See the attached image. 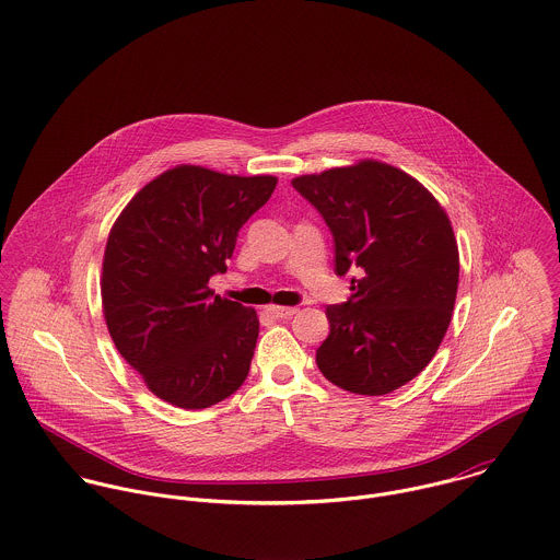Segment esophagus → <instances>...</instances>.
Returning <instances> with one entry per match:
<instances>
[{
    "label": "esophagus",
    "instance_id": "esophagus-1",
    "mask_svg": "<svg viewBox=\"0 0 560 560\" xmlns=\"http://www.w3.org/2000/svg\"><path fill=\"white\" fill-rule=\"evenodd\" d=\"M267 313H269L271 317H276V319H289V317H293V315L298 313V308H289V306H271Z\"/></svg>",
    "mask_w": 560,
    "mask_h": 560
}]
</instances>
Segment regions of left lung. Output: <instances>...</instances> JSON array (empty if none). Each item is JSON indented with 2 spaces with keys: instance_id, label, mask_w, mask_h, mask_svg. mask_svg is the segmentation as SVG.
<instances>
[{
  "instance_id": "1",
  "label": "left lung",
  "mask_w": 560,
  "mask_h": 560,
  "mask_svg": "<svg viewBox=\"0 0 560 560\" xmlns=\"http://www.w3.org/2000/svg\"><path fill=\"white\" fill-rule=\"evenodd\" d=\"M335 238V271L352 295L326 308L317 368L332 384L384 395L436 354L458 289V247L445 210L408 174L375 161L295 178Z\"/></svg>"
}]
</instances>
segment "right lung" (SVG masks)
<instances>
[{"instance_id": "add662e5", "label": "right lung", "mask_w": 560, "mask_h": 560, "mask_svg": "<svg viewBox=\"0 0 560 560\" xmlns=\"http://www.w3.org/2000/svg\"><path fill=\"white\" fill-rule=\"evenodd\" d=\"M273 176H225L183 165L141 188L110 230L102 302L108 332L161 399L208 408L245 382L256 311L219 298L243 223L267 203Z\"/></svg>"}]
</instances>
